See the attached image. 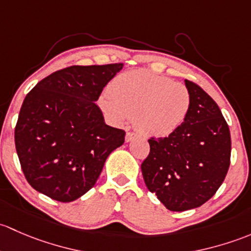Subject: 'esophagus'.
I'll return each instance as SVG.
<instances>
[{
    "label": "esophagus",
    "mask_w": 251,
    "mask_h": 251,
    "mask_svg": "<svg viewBox=\"0 0 251 251\" xmlns=\"http://www.w3.org/2000/svg\"><path fill=\"white\" fill-rule=\"evenodd\" d=\"M136 136L138 135H136L135 133H133V131H128V133L126 134V143H130V141H133Z\"/></svg>",
    "instance_id": "34e87169"
}]
</instances>
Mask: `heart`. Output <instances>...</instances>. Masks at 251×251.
Listing matches in <instances>:
<instances>
[{"mask_svg":"<svg viewBox=\"0 0 251 251\" xmlns=\"http://www.w3.org/2000/svg\"><path fill=\"white\" fill-rule=\"evenodd\" d=\"M99 104L115 122L135 117L140 133L165 138L185 123L191 110L187 87L146 70L118 75Z\"/></svg>","mask_w":251,"mask_h":251,"instance_id":"heart-1","label":"heart"}]
</instances>
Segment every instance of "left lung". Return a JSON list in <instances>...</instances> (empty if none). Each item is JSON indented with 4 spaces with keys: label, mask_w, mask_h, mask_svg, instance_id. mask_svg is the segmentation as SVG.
Wrapping results in <instances>:
<instances>
[{
    "label": "left lung",
    "mask_w": 251,
    "mask_h": 251,
    "mask_svg": "<svg viewBox=\"0 0 251 251\" xmlns=\"http://www.w3.org/2000/svg\"><path fill=\"white\" fill-rule=\"evenodd\" d=\"M191 110L172 135L151 138L141 172L150 192L165 208L185 211L210 200L226 177L231 134L218 104L198 84L185 79Z\"/></svg>",
    "instance_id": "obj_1"
}]
</instances>
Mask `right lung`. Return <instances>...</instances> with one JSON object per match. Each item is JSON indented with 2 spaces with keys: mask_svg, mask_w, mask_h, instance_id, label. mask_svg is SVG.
Listing matches in <instances>:
<instances>
[{
  "mask_svg": "<svg viewBox=\"0 0 251 251\" xmlns=\"http://www.w3.org/2000/svg\"><path fill=\"white\" fill-rule=\"evenodd\" d=\"M123 64L70 66L25 97L14 130L27 182L58 202H72L97 182L108 154L125 143L95 104Z\"/></svg>",
  "mask_w": 251,
  "mask_h": 251,
  "instance_id": "add662e5",
  "label": "right lung"
}]
</instances>
